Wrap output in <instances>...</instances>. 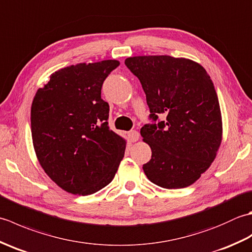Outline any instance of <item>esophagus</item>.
<instances>
[{
	"mask_svg": "<svg viewBox=\"0 0 252 252\" xmlns=\"http://www.w3.org/2000/svg\"><path fill=\"white\" fill-rule=\"evenodd\" d=\"M127 136H129V140L131 142H136V141H138V138H140V133L135 130H133V131H130L129 133H127Z\"/></svg>",
	"mask_w": 252,
	"mask_h": 252,
	"instance_id": "34e87169",
	"label": "esophagus"
}]
</instances>
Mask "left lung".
Returning a JSON list of instances; mask_svg holds the SVG:
<instances>
[{
  "label": "left lung",
  "mask_w": 252,
  "mask_h": 252,
  "mask_svg": "<svg viewBox=\"0 0 252 252\" xmlns=\"http://www.w3.org/2000/svg\"><path fill=\"white\" fill-rule=\"evenodd\" d=\"M126 66L140 80L152 119L141 129L152 159L143 165L148 180L163 189L194 184L216 159L222 142V115L210 76L184 57H127Z\"/></svg>",
  "instance_id": "obj_1"
}]
</instances>
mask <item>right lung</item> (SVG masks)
I'll return each mask as SVG.
<instances>
[{
  "mask_svg": "<svg viewBox=\"0 0 252 252\" xmlns=\"http://www.w3.org/2000/svg\"><path fill=\"white\" fill-rule=\"evenodd\" d=\"M119 61L80 63L55 71L31 105V135L42 169L62 189L94 194L115 178L126 141L109 129L100 97Z\"/></svg>",
  "mask_w": 252,
  "mask_h": 252,
  "instance_id": "1",
  "label": "right lung"
}]
</instances>
